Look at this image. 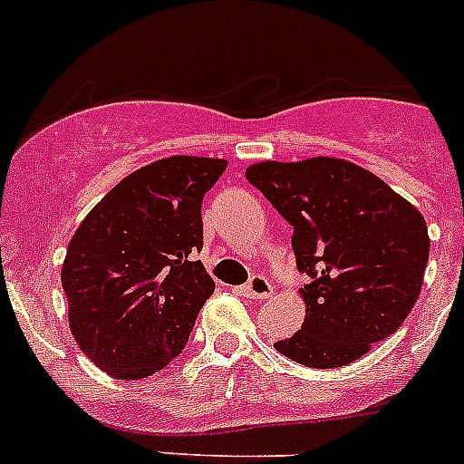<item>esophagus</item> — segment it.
I'll list each match as a JSON object with an SVG mask.
<instances>
[{
    "label": "esophagus",
    "mask_w": 464,
    "mask_h": 464,
    "mask_svg": "<svg viewBox=\"0 0 464 464\" xmlns=\"http://www.w3.org/2000/svg\"><path fill=\"white\" fill-rule=\"evenodd\" d=\"M240 292H242V296H246V298H269L271 292H274V287H271V283L265 278V276L256 274V276H251L249 283L242 285Z\"/></svg>",
    "instance_id": "esophagus-1"
}]
</instances>
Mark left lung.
<instances>
[{"label":"left lung","instance_id":"8db88e82","mask_svg":"<svg viewBox=\"0 0 464 464\" xmlns=\"http://www.w3.org/2000/svg\"><path fill=\"white\" fill-rule=\"evenodd\" d=\"M246 179L294 227L305 321L274 348L307 368H341L404 323L422 289V213L371 170L343 159L262 161Z\"/></svg>","mask_w":464,"mask_h":464}]
</instances>
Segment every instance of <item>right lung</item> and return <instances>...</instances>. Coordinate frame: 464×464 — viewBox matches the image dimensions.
<instances>
[{
    "instance_id": "right-lung-1",
    "label": "right lung",
    "mask_w": 464,
    "mask_h": 464,
    "mask_svg": "<svg viewBox=\"0 0 464 464\" xmlns=\"http://www.w3.org/2000/svg\"><path fill=\"white\" fill-rule=\"evenodd\" d=\"M224 159L168 157L116 184L69 242L63 289L82 353L116 379L179 357L215 283L202 249V199Z\"/></svg>"
}]
</instances>
